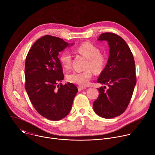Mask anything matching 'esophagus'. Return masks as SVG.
Instances as JSON below:
<instances>
[{"label":"esophagus","mask_w":155,"mask_h":155,"mask_svg":"<svg viewBox=\"0 0 155 155\" xmlns=\"http://www.w3.org/2000/svg\"><path fill=\"white\" fill-rule=\"evenodd\" d=\"M86 87H83V86H78V91H82L83 90H85L86 89Z\"/></svg>","instance_id":"1"}]
</instances>
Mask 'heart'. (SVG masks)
Listing matches in <instances>:
<instances>
[{"mask_svg": "<svg viewBox=\"0 0 155 155\" xmlns=\"http://www.w3.org/2000/svg\"><path fill=\"white\" fill-rule=\"evenodd\" d=\"M75 51L78 54L84 56L87 59L86 68L87 69L82 72H73L68 75L69 81L79 84L80 86H86L90 83L93 77V72L96 73L101 72L104 68L105 64V58L101 53L100 50L94 44L90 42H84L77 47ZM59 61L62 67L68 69L71 68L72 64V56L68 51L61 53L59 56ZM88 68H90L88 69Z\"/></svg>", "mask_w": 155, "mask_h": 155, "instance_id": "heart-1", "label": "heart"}]
</instances>
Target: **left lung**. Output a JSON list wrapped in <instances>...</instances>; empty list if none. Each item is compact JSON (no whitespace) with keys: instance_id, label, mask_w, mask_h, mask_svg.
Masks as SVG:
<instances>
[{"instance_id":"left-lung-1","label":"left lung","mask_w":155,"mask_h":155,"mask_svg":"<svg viewBox=\"0 0 155 155\" xmlns=\"http://www.w3.org/2000/svg\"><path fill=\"white\" fill-rule=\"evenodd\" d=\"M97 40L107 41L110 48L107 65L97 79L108 89L98 88L99 95L93 105L99 117L112 118L125 111L131 99L136 84L135 62L127 44L118 35L103 33Z\"/></svg>"}]
</instances>
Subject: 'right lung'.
Here are the masks:
<instances>
[{"label":"right lung","instance_id":"right-lung-1","mask_svg":"<svg viewBox=\"0 0 155 155\" xmlns=\"http://www.w3.org/2000/svg\"><path fill=\"white\" fill-rule=\"evenodd\" d=\"M74 44L57 37L43 36L34 43L26 59L25 89L38 113L50 120H60L69 114L78 92L71 83L57 86L64 78L59 53Z\"/></svg>","mask_w":155,"mask_h":155}]
</instances>
